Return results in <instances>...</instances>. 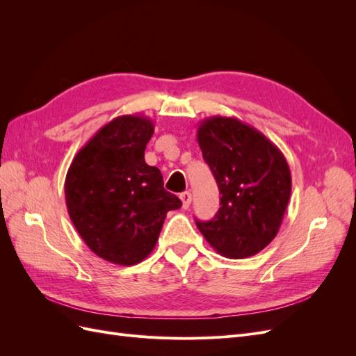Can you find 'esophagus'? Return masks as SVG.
I'll list each match as a JSON object with an SVG mask.
<instances>
[{
  "instance_id": "obj_1",
  "label": "esophagus",
  "mask_w": 356,
  "mask_h": 356,
  "mask_svg": "<svg viewBox=\"0 0 356 356\" xmlns=\"http://www.w3.org/2000/svg\"><path fill=\"white\" fill-rule=\"evenodd\" d=\"M179 199H181V202H182V209H188L190 204H191V193H190V191L181 193Z\"/></svg>"
}]
</instances>
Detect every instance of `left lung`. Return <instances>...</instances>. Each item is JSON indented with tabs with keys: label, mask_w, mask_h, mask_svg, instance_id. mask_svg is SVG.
I'll list each match as a JSON object with an SVG mask.
<instances>
[{
	"label": "left lung",
	"mask_w": 356,
	"mask_h": 356,
	"mask_svg": "<svg viewBox=\"0 0 356 356\" xmlns=\"http://www.w3.org/2000/svg\"><path fill=\"white\" fill-rule=\"evenodd\" d=\"M197 141L217 181L221 208L211 221L196 220L215 251L248 258L270 243L281 227L291 196L286 159L255 127L234 117L202 120Z\"/></svg>",
	"instance_id": "8db88e82"
}]
</instances>
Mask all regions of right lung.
I'll return each mask as SVG.
<instances>
[{"label":"right lung","mask_w":356,"mask_h":356,"mask_svg":"<svg viewBox=\"0 0 356 356\" xmlns=\"http://www.w3.org/2000/svg\"><path fill=\"white\" fill-rule=\"evenodd\" d=\"M154 123L115 117L72 159L65 178L70 218L84 243L113 264L134 266L154 250L166 213L181 200L166 191L145 147Z\"/></svg>","instance_id":"right-lung-1"}]
</instances>
